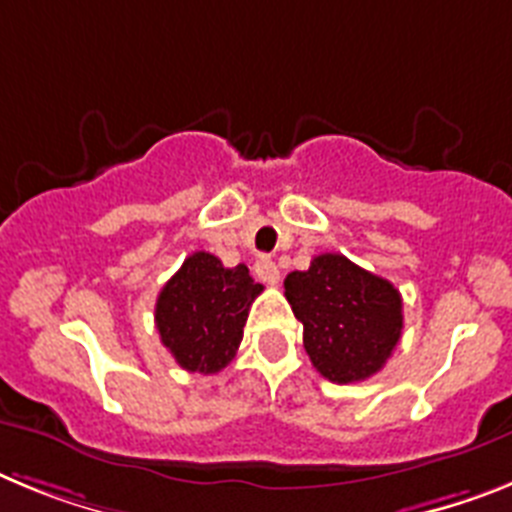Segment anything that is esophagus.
I'll return each instance as SVG.
<instances>
[{
  "label": "esophagus",
  "instance_id": "1",
  "mask_svg": "<svg viewBox=\"0 0 512 512\" xmlns=\"http://www.w3.org/2000/svg\"><path fill=\"white\" fill-rule=\"evenodd\" d=\"M255 275L260 278L262 283H268V286H275V283L281 281V273H278V265H275L270 257H260L255 262Z\"/></svg>",
  "mask_w": 512,
  "mask_h": 512
}]
</instances>
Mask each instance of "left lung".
Listing matches in <instances>:
<instances>
[{"instance_id":"obj_1","label":"left lung","mask_w":512,"mask_h":512,"mask_svg":"<svg viewBox=\"0 0 512 512\" xmlns=\"http://www.w3.org/2000/svg\"><path fill=\"white\" fill-rule=\"evenodd\" d=\"M286 299L304 324L311 363L332 384L373 376L402 337V296L386 278L324 252L286 275Z\"/></svg>"}]
</instances>
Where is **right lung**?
Masks as SVG:
<instances>
[{
  "instance_id": "right-lung-1",
  "label": "right lung",
  "mask_w": 512,
  "mask_h": 512,
  "mask_svg": "<svg viewBox=\"0 0 512 512\" xmlns=\"http://www.w3.org/2000/svg\"><path fill=\"white\" fill-rule=\"evenodd\" d=\"M260 293L247 265L224 268L211 252H193L157 296L154 322L162 345L185 371L219 373L237 355Z\"/></svg>"
}]
</instances>
